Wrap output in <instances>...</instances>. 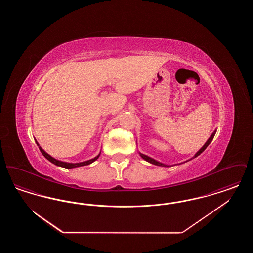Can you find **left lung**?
<instances>
[{
    "label": "left lung",
    "mask_w": 253,
    "mask_h": 253,
    "mask_svg": "<svg viewBox=\"0 0 253 253\" xmlns=\"http://www.w3.org/2000/svg\"><path fill=\"white\" fill-rule=\"evenodd\" d=\"M215 132H216V130L214 131V132H212V134L210 136V138L207 140V142L205 143L204 146L194 155V157H198L200 154H202L203 152L205 151V149L210 145V143L212 141V139H213V137H214V135H215ZM139 155H140V157H142L144 160L146 161H148V162H150V163H152V164H154V165H157V166H162V167H169L167 165H165V164H163V163H161V162H159V161H157L156 159H154V158H152V157H148V156H146V155H143V154H141V153H139ZM192 158V159H193Z\"/></svg>",
    "instance_id": "8db88e82"
}]
</instances>
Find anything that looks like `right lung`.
I'll return each instance as SVG.
<instances>
[{
	"instance_id": "add662e5",
	"label": "right lung",
	"mask_w": 253,
	"mask_h": 253,
	"mask_svg": "<svg viewBox=\"0 0 253 253\" xmlns=\"http://www.w3.org/2000/svg\"><path fill=\"white\" fill-rule=\"evenodd\" d=\"M36 143L37 145L39 146V149H40L41 153L43 155V157H45L46 159H48L49 161H50L51 163H53V164H55V165H57V166L62 167V168L72 169L77 168V167H82V166H86V165H89V164L93 163L94 161H96V159H97V158L99 157V156H100V153H99L96 157H94V158H92V159H90V160H87V161L80 162V163H67V162L60 161V160H58V159H56V158H54V157L49 156L48 154H47L45 151H43V149H42L40 145L38 144V142H37V141Z\"/></svg>"
}]
</instances>
